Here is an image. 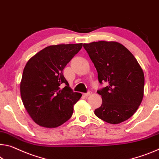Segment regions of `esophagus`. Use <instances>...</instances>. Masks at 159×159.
<instances>
[{
	"mask_svg": "<svg viewBox=\"0 0 159 159\" xmlns=\"http://www.w3.org/2000/svg\"><path fill=\"white\" fill-rule=\"evenodd\" d=\"M91 94H92V93L90 91V92H88L87 93H84V95L85 97H88V96H89V95H90Z\"/></svg>",
	"mask_w": 159,
	"mask_h": 159,
	"instance_id": "34e87169",
	"label": "esophagus"
}]
</instances>
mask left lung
<instances>
[{"label": "left lung", "instance_id": "1", "mask_svg": "<svg viewBox=\"0 0 159 159\" xmlns=\"http://www.w3.org/2000/svg\"><path fill=\"white\" fill-rule=\"evenodd\" d=\"M94 64L100 84L108 85L98 90L101 106L95 115L110 124H119L130 118L142 101L144 75L132 53L117 42L99 41L84 44Z\"/></svg>", "mask_w": 159, "mask_h": 159}]
</instances>
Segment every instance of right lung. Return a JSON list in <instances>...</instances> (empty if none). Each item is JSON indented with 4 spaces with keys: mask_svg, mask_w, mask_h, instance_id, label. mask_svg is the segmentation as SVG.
<instances>
[{
    "mask_svg": "<svg viewBox=\"0 0 159 159\" xmlns=\"http://www.w3.org/2000/svg\"><path fill=\"white\" fill-rule=\"evenodd\" d=\"M83 44L52 45L25 65L20 82L22 101L30 117L41 127L55 128L69 120L81 93L73 92L63 70ZM61 84L66 85L61 89Z\"/></svg>",
    "mask_w": 159,
    "mask_h": 159,
    "instance_id": "obj_1",
    "label": "right lung"
}]
</instances>
